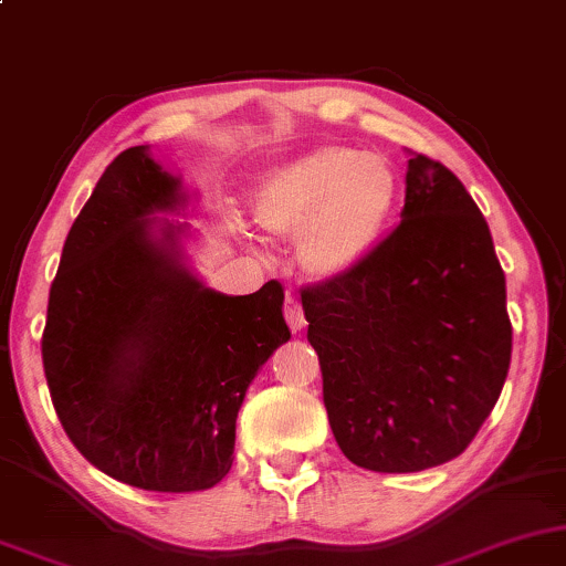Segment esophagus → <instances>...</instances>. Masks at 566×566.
I'll use <instances>...</instances> for the list:
<instances>
[{"instance_id":"1","label":"esophagus","mask_w":566,"mask_h":566,"mask_svg":"<svg viewBox=\"0 0 566 566\" xmlns=\"http://www.w3.org/2000/svg\"><path fill=\"white\" fill-rule=\"evenodd\" d=\"M284 318H287L290 328L295 331V334H297V331H303L305 315H303V307H300L295 295H287V303H284Z\"/></svg>"}]
</instances>
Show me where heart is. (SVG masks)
<instances>
[{
  "label": "heart",
  "instance_id": "obj_1",
  "mask_svg": "<svg viewBox=\"0 0 566 566\" xmlns=\"http://www.w3.org/2000/svg\"><path fill=\"white\" fill-rule=\"evenodd\" d=\"M401 191V176L388 157L323 145L261 180L253 220L271 238H300L303 269L334 282L378 251L396 220Z\"/></svg>",
  "mask_w": 566,
  "mask_h": 566
}]
</instances>
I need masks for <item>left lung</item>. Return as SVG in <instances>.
<instances>
[{"label":"left lung","mask_w":566,"mask_h":566,"mask_svg":"<svg viewBox=\"0 0 566 566\" xmlns=\"http://www.w3.org/2000/svg\"><path fill=\"white\" fill-rule=\"evenodd\" d=\"M300 295L354 465L413 473L471 446L507 378L512 326L492 232L446 165L411 153L401 224L349 276Z\"/></svg>","instance_id":"1"}]
</instances>
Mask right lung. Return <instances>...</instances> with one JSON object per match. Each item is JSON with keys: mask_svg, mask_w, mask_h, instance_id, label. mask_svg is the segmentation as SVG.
<instances>
[{"mask_svg": "<svg viewBox=\"0 0 566 566\" xmlns=\"http://www.w3.org/2000/svg\"><path fill=\"white\" fill-rule=\"evenodd\" d=\"M191 193L129 147L66 235L49 292L43 370L74 448L147 492H201L228 476L235 419L284 342L282 284L222 295L188 266Z\"/></svg>", "mask_w": 566, "mask_h": 566, "instance_id": "add662e5", "label": "right lung"}]
</instances>
